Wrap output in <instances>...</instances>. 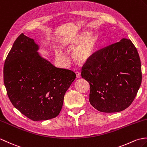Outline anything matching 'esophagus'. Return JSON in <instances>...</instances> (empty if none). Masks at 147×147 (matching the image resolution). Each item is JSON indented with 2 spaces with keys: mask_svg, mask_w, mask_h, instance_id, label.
<instances>
[{
  "mask_svg": "<svg viewBox=\"0 0 147 147\" xmlns=\"http://www.w3.org/2000/svg\"><path fill=\"white\" fill-rule=\"evenodd\" d=\"M76 78H81V73L79 72V71H76Z\"/></svg>",
  "mask_w": 147,
  "mask_h": 147,
  "instance_id": "obj_1",
  "label": "esophagus"
}]
</instances>
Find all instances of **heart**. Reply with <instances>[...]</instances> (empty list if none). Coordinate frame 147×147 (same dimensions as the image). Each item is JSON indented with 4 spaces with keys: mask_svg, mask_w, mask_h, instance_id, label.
Masks as SVG:
<instances>
[{
    "mask_svg": "<svg viewBox=\"0 0 147 147\" xmlns=\"http://www.w3.org/2000/svg\"><path fill=\"white\" fill-rule=\"evenodd\" d=\"M82 42L74 49L73 58L80 63H86L93 56L97 47V37L95 35L91 34L87 36V33H81L80 34L71 37L67 40V46L74 48L78 44ZM56 57L63 64H67V58L64 54L59 50L56 51Z\"/></svg>",
    "mask_w": 147,
    "mask_h": 147,
    "instance_id": "obj_1",
    "label": "heart"
}]
</instances>
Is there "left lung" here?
<instances>
[{
  "label": "left lung",
  "mask_w": 147,
  "mask_h": 147,
  "mask_svg": "<svg viewBox=\"0 0 147 147\" xmlns=\"http://www.w3.org/2000/svg\"><path fill=\"white\" fill-rule=\"evenodd\" d=\"M81 76L90 86V103L97 110L115 113L130 105L142 83L141 61L130 39L100 49L84 63Z\"/></svg>",
  "instance_id": "8db88e82"
}]
</instances>
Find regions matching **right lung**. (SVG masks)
I'll return each instance as SVG.
<instances>
[{
	"label": "right lung",
	"instance_id": "obj_1",
	"mask_svg": "<svg viewBox=\"0 0 147 147\" xmlns=\"http://www.w3.org/2000/svg\"><path fill=\"white\" fill-rule=\"evenodd\" d=\"M32 39L20 34L7 56L4 83L10 101L33 121L56 117L66 91L76 78L73 71L53 66L37 52Z\"/></svg>",
	"mask_w": 147,
	"mask_h": 147
}]
</instances>
